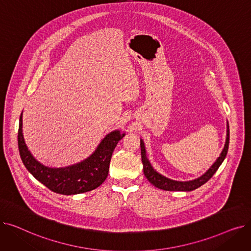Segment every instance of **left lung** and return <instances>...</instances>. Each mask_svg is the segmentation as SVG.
Instances as JSON below:
<instances>
[{
	"mask_svg": "<svg viewBox=\"0 0 251 251\" xmlns=\"http://www.w3.org/2000/svg\"><path fill=\"white\" fill-rule=\"evenodd\" d=\"M229 139H230V131H229V125H228L227 139H226L225 147H224V150L221 152V155L218 157V160L201 177L197 178L195 180H192V181H187V182H180V181L171 180V179L166 178L165 176L159 174L156 171H154L147 157L146 149H144V143L142 140H140L141 161H142V165H143V173L148 178V180L152 184V185H154L155 187L160 188V189H164V190H168V191H191V190H194L196 188L201 187V185H203V184L206 183L217 172V170L219 169V167L221 166L223 161L225 160V157L227 155L228 148H229Z\"/></svg>",
	"mask_w": 251,
	"mask_h": 251,
	"instance_id": "left-lung-1",
	"label": "left lung"
}]
</instances>
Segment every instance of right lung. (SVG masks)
Segmentation results:
<instances>
[{
  "instance_id": "right-lung-1",
  "label": "right lung",
  "mask_w": 251,
  "mask_h": 251,
  "mask_svg": "<svg viewBox=\"0 0 251 251\" xmlns=\"http://www.w3.org/2000/svg\"><path fill=\"white\" fill-rule=\"evenodd\" d=\"M125 134L114 131L105 136L97 151L85 161L66 168L52 169L38 163L24 142L22 114L19 120L18 149L20 157L32 176L56 193L71 195L98 188L107 179L113 151Z\"/></svg>"
}]
</instances>
